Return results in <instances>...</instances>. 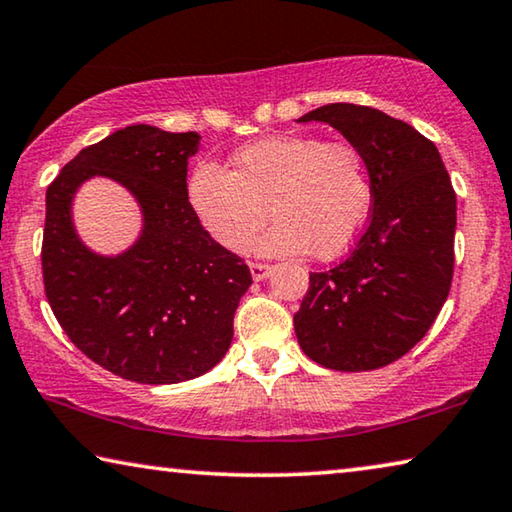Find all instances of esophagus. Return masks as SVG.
<instances>
[{
  "label": "esophagus",
  "instance_id": "esophagus-1",
  "mask_svg": "<svg viewBox=\"0 0 512 512\" xmlns=\"http://www.w3.org/2000/svg\"><path fill=\"white\" fill-rule=\"evenodd\" d=\"M271 271H273V266H269V264L250 262V275H253V280H257V282H262V280L269 278Z\"/></svg>",
  "mask_w": 512,
  "mask_h": 512
}]
</instances>
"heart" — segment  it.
Instances as JSON below:
<instances>
[{"instance_id": "1", "label": "heart", "mask_w": 512, "mask_h": 512, "mask_svg": "<svg viewBox=\"0 0 512 512\" xmlns=\"http://www.w3.org/2000/svg\"><path fill=\"white\" fill-rule=\"evenodd\" d=\"M373 186L358 148L312 134H287L246 145L234 173L200 164L189 180V205L218 246L243 253L271 214L278 218L257 250L337 259L369 221Z\"/></svg>"}]
</instances>
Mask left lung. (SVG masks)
I'll use <instances>...</instances> for the list:
<instances>
[{"mask_svg": "<svg viewBox=\"0 0 512 512\" xmlns=\"http://www.w3.org/2000/svg\"><path fill=\"white\" fill-rule=\"evenodd\" d=\"M326 123L367 164V232L335 269L312 273L294 316L307 358L335 371H371L403 358L440 314L453 278L456 193L435 143L358 104H326L298 123Z\"/></svg>", "mask_w": 512, "mask_h": 512, "instance_id": "obj_1", "label": "left lung"}]
</instances>
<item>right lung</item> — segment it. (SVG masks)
Masks as SVG:
<instances>
[{
  "label": "right lung",
  "instance_id": "add662e5",
  "mask_svg": "<svg viewBox=\"0 0 512 512\" xmlns=\"http://www.w3.org/2000/svg\"><path fill=\"white\" fill-rule=\"evenodd\" d=\"M200 134L129 125L88 145L47 186L43 282L70 342L116 376L143 385L198 378L223 360L253 285L243 259L209 237L189 205L186 166ZM91 176L133 193L142 232L102 256L74 230L71 202Z\"/></svg>",
  "mask_w": 512,
  "mask_h": 512
}]
</instances>
